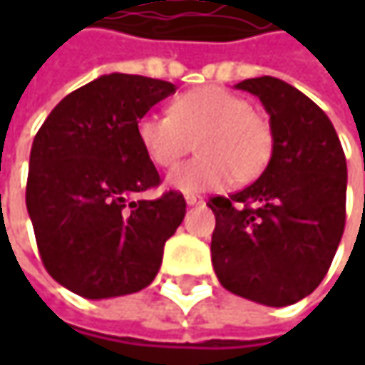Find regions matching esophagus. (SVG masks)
<instances>
[{"label": "esophagus", "mask_w": 365, "mask_h": 365, "mask_svg": "<svg viewBox=\"0 0 365 365\" xmlns=\"http://www.w3.org/2000/svg\"><path fill=\"white\" fill-rule=\"evenodd\" d=\"M185 199H187V205H201V203H203V199H201V197H197V195H187Z\"/></svg>", "instance_id": "obj_1"}]
</instances>
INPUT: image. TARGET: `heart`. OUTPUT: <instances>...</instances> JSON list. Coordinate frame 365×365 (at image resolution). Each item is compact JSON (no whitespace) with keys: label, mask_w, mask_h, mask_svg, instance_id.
Instances as JSON below:
<instances>
[{"label":"heart","mask_w":365,"mask_h":365,"mask_svg":"<svg viewBox=\"0 0 365 365\" xmlns=\"http://www.w3.org/2000/svg\"><path fill=\"white\" fill-rule=\"evenodd\" d=\"M138 140L162 168L176 164L195 142L201 154L168 175V185L182 192L225 189L235 176L252 180L274 152L270 120L254 111L247 99L217 85L178 95L168 115H144L138 121Z\"/></svg>","instance_id":"b5f03b06"}]
</instances>
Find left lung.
I'll list each match as a JSON object with an SVG mask.
<instances>
[{
  "instance_id": "1",
  "label": "left lung",
  "mask_w": 365,
  "mask_h": 365,
  "mask_svg": "<svg viewBox=\"0 0 365 365\" xmlns=\"http://www.w3.org/2000/svg\"><path fill=\"white\" fill-rule=\"evenodd\" d=\"M259 97L274 152L256 182L211 197V259L230 292L268 307L311 294L329 270L345 227L347 164L329 118L304 93L274 77L235 85Z\"/></svg>"
}]
</instances>
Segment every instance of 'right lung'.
Instances as JSON below:
<instances>
[{
  "label": "right lung",
  "instance_id": "right-lung-1",
  "mask_svg": "<svg viewBox=\"0 0 365 365\" xmlns=\"http://www.w3.org/2000/svg\"><path fill=\"white\" fill-rule=\"evenodd\" d=\"M175 91L160 78L103 75L68 93L36 133L26 207L46 272L78 297L146 288L185 219L178 190L132 199L160 185L138 140V120Z\"/></svg>",
  "mask_w": 365,
  "mask_h": 365
}]
</instances>
